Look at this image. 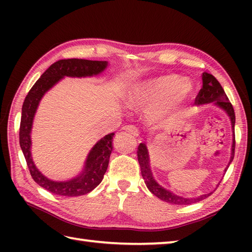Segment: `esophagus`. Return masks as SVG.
<instances>
[{
  "label": "esophagus",
  "instance_id": "1",
  "mask_svg": "<svg viewBox=\"0 0 252 252\" xmlns=\"http://www.w3.org/2000/svg\"><path fill=\"white\" fill-rule=\"evenodd\" d=\"M125 130L126 131V132H129L130 134H132V135H134V136H137L138 135V129L137 127H135L134 126H125Z\"/></svg>",
  "mask_w": 252,
  "mask_h": 252
}]
</instances>
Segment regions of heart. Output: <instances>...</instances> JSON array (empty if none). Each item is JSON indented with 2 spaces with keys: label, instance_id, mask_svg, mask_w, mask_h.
Instances as JSON below:
<instances>
[{
  "label": "heart",
  "instance_id": "1",
  "mask_svg": "<svg viewBox=\"0 0 252 252\" xmlns=\"http://www.w3.org/2000/svg\"><path fill=\"white\" fill-rule=\"evenodd\" d=\"M192 94L194 85L189 79L162 74L133 87L126 105L134 110H149V121L160 126L172 120Z\"/></svg>",
  "mask_w": 252,
  "mask_h": 252
}]
</instances>
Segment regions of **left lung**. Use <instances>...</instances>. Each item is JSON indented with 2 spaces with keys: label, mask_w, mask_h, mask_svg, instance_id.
I'll return each instance as SVG.
<instances>
[{
  "label": "left lung",
  "mask_w": 252,
  "mask_h": 252,
  "mask_svg": "<svg viewBox=\"0 0 252 252\" xmlns=\"http://www.w3.org/2000/svg\"><path fill=\"white\" fill-rule=\"evenodd\" d=\"M213 104L215 106H218L219 108H221L226 112V115L229 117V120H231L232 125V131H233V142H232V149H231V158H229V162L227 167L224 170V172H226L227 168L229 164L233 161L234 159V154H235V132H234V126H235V112L232 104L229 103L227 96L224 92L223 88L221 87L220 82L212 76L210 73L203 72L202 73V89L199 91L197 97L195 99L196 105H205V104ZM137 158H138V163H140L141 167V172L144 181H145V184L147 189L151 190L152 194H154L159 199H161L165 202L172 203V205H190V203L199 202L203 199H206L208 196L212 194L211 192H208V194H202L197 197H183L180 195L174 194L173 191H171L167 189H164L163 186L160 185L158 182L155 179L153 174V171L151 168V159H149V153L146 144L141 143L140 146L137 148Z\"/></svg>",
  "instance_id": "1"
}]
</instances>
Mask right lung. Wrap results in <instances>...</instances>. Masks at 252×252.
<instances>
[{
    "mask_svg": "<svg viewBox=\"0 0 252 252\" xmlns=\"http://www.w3.org/2000/svg\"><path fill=\"white\" fill-rule=\"evenodd\" d=\"M107 66L108 62L103 61H88L78 58L61 60L50 66L26 96L21 109L19 144L32 179L53 194L76 197L89 194L96 186H98L108 167L110 155L114 148L112 138L115 133L105 135L95 144L88 155L82 171L77 176L67 181L51 180L40 172L31 156V130L37 107L47 91H50L62 79L65 77L87 78L98 76Z\"/></svg>",
    "mask_w": 252,
    "mask_h": 252,
    "instance_id": "right-lung-1",
    "label": "right lung"
}]
</instances>
